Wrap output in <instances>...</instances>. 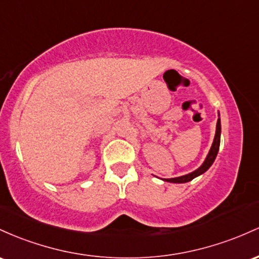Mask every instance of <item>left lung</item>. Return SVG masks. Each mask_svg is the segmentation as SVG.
<instances>
[{
	"mask_svg": "<svg viewBox=\"0 0 259 259\" xmlns=\"http://www.w3.org/2000/svg\"><path fill=\"white\" fill-rule=\"evenodd\" d=\"M220 133H222V124H220V118H218L215 137H214L213 144H211V148H210V150H209V153H208L207 158H205L204 162H203V164L200 165V166L197 168V170H194L193 172L187 174V175L180 176V177H174V179H164V181L172 182V184H185V182L192 181L194 177H197V176L202 175V174H204L205 171H207L208 168L211 166V164H213L214 160H215V158H217V155H218V152H219Z\"/></svg>",
	"mask_w": 259,
	"mask_h": 259,
	"instance_id": "1",
	"label": "left lung"
}]
</instances>
